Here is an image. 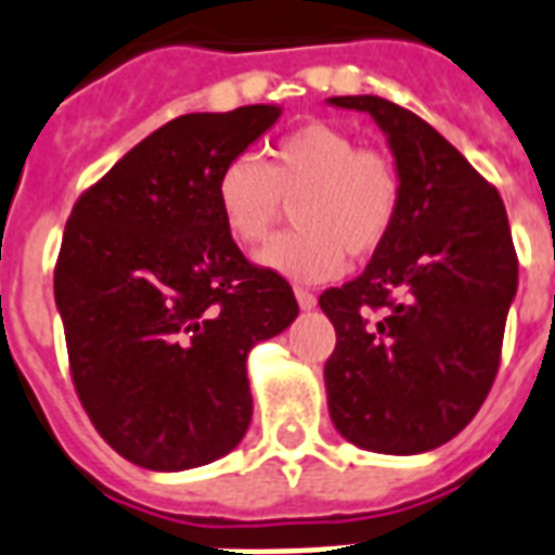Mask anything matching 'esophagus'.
<instances>
[{
	"instance_id": "34e87169",
	"label": "esophagus",
	"mask_w": 555,
	"mask_h": 555,
	"mask_svg": "<svg viewBox=\"0 0 555 555\" xmlns=\"http://www.w3.org/2000/svg\"><path fill=\"white\" fill-rule=\"evenodd\" d=\"M295 298H298V307L301 310H312L315 307V295L310 289H295Z\"/></svg>"
}]
</instances>
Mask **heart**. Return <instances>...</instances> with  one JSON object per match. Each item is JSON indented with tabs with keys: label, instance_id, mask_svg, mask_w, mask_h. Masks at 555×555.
<instances>
[{
	"label": "heart",
	"instance_id": "b5f03b06",
	"mask_svg": "<svg viewBox=\"0 0 555 555\" xmlns=\"http://www.w3.org/2000/svg\"><path fill=\"white\" fill-rule=\"evenodd\" d=\"M286 202L298 228L266 245L257 262L289 281L322 283L341 272L345 254L365 260L380 251L398 219L401 181L389 157L327 122L286 134L266 164L236 154L216 175V207L236 243L269 240Z\"/></svg>",
	"mask_w": 555,
	"mask_h": 555
}]
</instances>
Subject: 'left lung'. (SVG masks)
Masks as SVG:
<instances>
[{
  "instance_id": "left-lung-1",
  "label": "left lung",
  "mask_w": 555,
  "mask_h": 555,
  "mask_svg": "<svg viewBox=\"0 0 555 555\" xmlns=\"http://www.w3.org/2000/svg\"><path fill=\"white\" fill-rule=\"evenodd\" d=\"M377 122L401 207L360 278L319 307L336 348L324 365L333 427L374 453L410 456L451 441L486 401L518 257L498 190L421 116L380 95H333Z\"/></svg>"
}]
</instances>
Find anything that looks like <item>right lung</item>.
Wrapping results in <instances>:
<instances>
[{"label": "right lung", "mask_w": 555, "mask_h": 555, "mask_svg": "<svg viewBox=\"0 0 555 555\" xmlns=\"http://www.w3.org/2000/svg\"><path fill=\"white\" fill-rule=\"evenodd\" d=\"M281 119L278 104L157 128L73 207L55 304L78 398L119 456L149 470L222 460L251 424L248 351L298 315L216 207V175Z\"/></svg>", "instance_id": "obj_1"}]
</instances>
